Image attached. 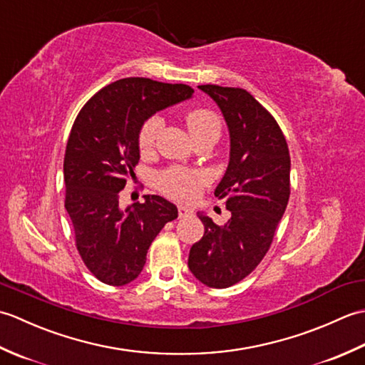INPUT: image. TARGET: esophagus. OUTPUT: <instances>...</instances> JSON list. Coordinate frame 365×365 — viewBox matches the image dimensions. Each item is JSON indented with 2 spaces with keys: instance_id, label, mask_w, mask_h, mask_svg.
Returning a JSON list of instances; mask_svg holds the SVG:
<instances>
[{
  "instance_id": "obj_1",
  "label": "esophagus",
  "mask_w": 365,
  "mask_h": 365,
  "mask_svg": "<svg viewBox=\"0 0 365 365\" xmlns=\"http://www.w3.org/2000/svg\"><path fill=\"white\" fill-rule=\"evenodd\" d=\"M192 213H195L192 208L187 205H178V218H187V216H191Z\"/></svg>"
}]
</instances>
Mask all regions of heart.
<instances>
[{"instance_id": "1", "label": "heart", "mask_w": 365, "mask_h": 365, "mask_svg": "<svg viewBox=\"0 0 365 365\" xmlns=\"http://www.w3.org/2000/svg\"><path fill=\"white\" fill-rule=\"evenodd\" d=\"M187 125L192 138H199L200 135L216 133L220 135L221 122L213 111L208 110H191L187 113ZM163 130V119L160 115H152L147 119L141 130H139L138 144L143 152H149L153 149L155 143ZM208 183V175L204 170L197 169H185L180 166H170L157 175L158 188L178 200H192L196 199L205 185Z\"/></svg>"}]
</instances>
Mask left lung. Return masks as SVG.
Segmentation results:
<instances>
[{"mask_svg":"<svg viewBox=\"0 0 365 365\" xmlns=\"http://www.w3.org/2000/svg\"><path fill=\"white\" fill-rule=\"evenodd\" d=\"M226 119L230 158L215 190L230 220L218 226L197 213L205 232L191 246L188 267L200 282L226 289L251 274L268 252L290 197L289 145L265 108L240 88L204 84Z\"/></svg>","mask_w":365,"mask_h":365,"instance_id":"8db88e82","label":"left lung"}]
</instances>
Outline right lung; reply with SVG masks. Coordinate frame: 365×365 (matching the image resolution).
Instances as JSON below:
<instances>
[{
	"label": "right lung",
	"instance_id": "add662e5",
	"mask_svg": "<svg viewBox=\"0 0 365 365\" xmlns=\"http://www.w3.org/2000/svg\"><path fill=\"white\" fill-rule=\"evenodd\" d=\"M192 92L187 84L122 78L100 89L76 115L64 155L66 210L84 265L103 284L135 281L155 237L178 216L161 196L145 195L125 210L119 197L135 177L143 123Z\"/></svg>",
	"mask_w": 365,
	"mask_h": 365
}]
</instances>
